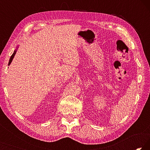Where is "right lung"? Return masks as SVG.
Listing matches in <instances>:
<instances>
[{
	"mask_svg": "<svg viewBox=\"0 0 150 150\" xmlns=\"http://www.w3.org/2000/svg\"><path fill=\"white\" fill-rule=\"evenodd\" d=\"M15 54H16V51H14V52L13 53V54H12V55H11V58H10V60H9V63H8V65L11 64V62H12V59H13V58H14V55H15Z\"/></svg>",
	"mask_w": 150,
	"mask_h": 150,
	"instance_id": "1",
	"label": "right lung"
}]
</instances>
